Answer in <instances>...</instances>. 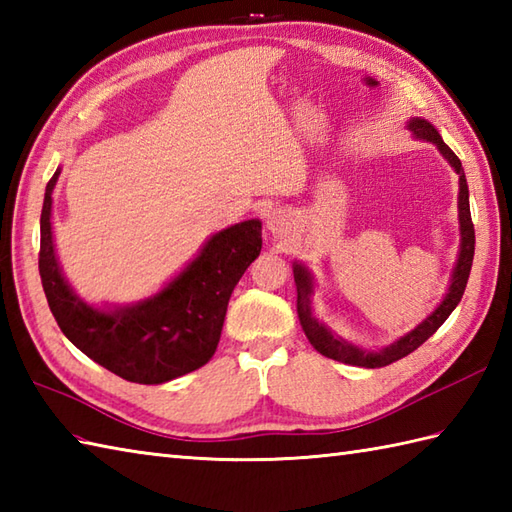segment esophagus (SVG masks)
I'll list each match as a JSON object with an SVG mask.
<instances>
[{
	"mask_svg": "<svg viewBox=\"0 0 512 512\" xmlns=\"http://www.w3.org/2000/svg\"><path fill=\"white\" fill-rule=\"evenodd\" d=\"M290 215L286 213V211H273V213H268V220H266V226H268V231L273 233V235H277V237H281V235H286L288 231H290Z\"/></svg>",
	"mask_w": 512,
	"mask_h": 512,
	"instance_id": "obj_1",
	"label": "esophagus"
}]
</instances>
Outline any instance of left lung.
<instances>
[{"mask_svg": "<svg viewBox=\"0 0 512 512\" xmlns=\"http://www.w3.org/2000/svg\"><path fill=\"white\" fill-rule=\"evenodd\" d=\"M409 129L418 138L429 140V143H436L440 154L451 162V167L455 173L460 176V233H462V242H460V255H458V264H455L453 277H451V286H449V295L444 297V301L436 308V312L429 314L416 330H411L409 334L402 336L396 343H391L389 347L380 352H365L361 347H354L352 343H347L343 339H336L332 332L321 325L317 319L312 317V308H310V295H312V277L306 268L301 264H295V284H297V314L301 321V328L306 332L308 341L314 345V350L321 352L323 356L334 358V361L345 363V365H356V367H385L400 361L407 354L429 339L431 334H436L440 325L449 319V314L458 306L464 290H466V281H469L471 275V266H473V255H475V228L471 220V209H469V184H466V176L462 169L460 158L453 154L451 147L444 143L442 136L438 134V129L431 123L424 121V118H413L409 123Z\"/></svg>", "mask_w": 512, "mask_h": 512, "instance_id": "8db88e82", "label": "left lung"}]
</instances>
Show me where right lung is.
<instances>
[{
	"instance_id": "add662e5",
	"label": "right lung",
	"mask_w": 512,
	"mask_h": 512,
	"mask_svg": "<svg viewBox=\"0 0 512 512\" xmlns=\"http://www.w3.org/2000/svg\"><path fill=\"white\" fill-rule=\"evenodd\" d=\"M57 178L59 169L43 198L39 275L61 332L94 363L129 383L160 385L209 363L231 292L262 250V222L248 220L215 233L156 297L103 312L74 295L54 257L50 211Z\"/></svg>"
}]
</instances>
